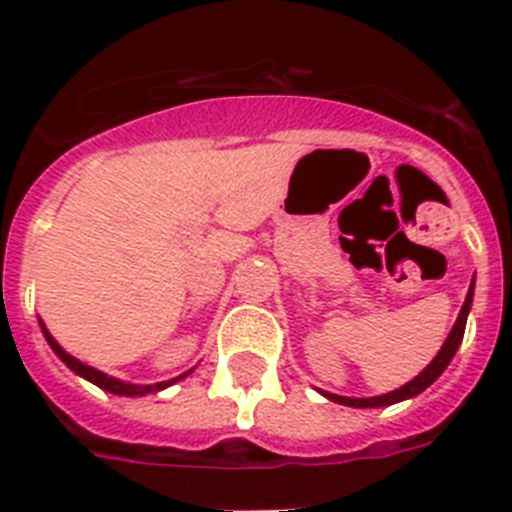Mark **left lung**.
<instances>
[{"instance_id": "8db88e82", "label": "left lung", "mask_w": 512, "mask_h": 512, "mask_svg": "<svg viewBox=\"0 0 512 512\" xmlns=\"http://www.w3.org/2000/svg\"><path fill=\"white\" fill-rule=\"evenodd\" d=\"M472 295H474V279H472V287H469L467 292V300H464V305H461L459 318H456L454 328H451L449 338H446V343H443L441 351L436 354V359L425 366L423 372H420L413 382L402 384L400 390L387 392V395H379V397H341V395H333V392H323V395L328 397V400L338 402V405H348V408H384V405H395V402L410 400V397L420 395L425 387H431V384L441 377L443 369H446V366L451 364V359H454L456 348H459L461 338H464V328H467V315H469V307H472Z\"/></svg>"}]
</instances>
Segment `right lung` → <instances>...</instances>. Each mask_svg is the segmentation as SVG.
Returning a JSON list of instances; mask_svg holds the SVG:
<instances>
[{
  "mask_svg": "<svg viewBox=\"0 0 512 512\" xmlns=\"http://www.w3.org/2000/svg\"><path fill=\"white\" fill-rule=\"evenodd\" d=\"M40 328H43V336H45V341L51 343L53 354H56L58 359L63 361V364L69 366L71 372H76V374H79V377L89 379V382H92V384H97V387H102V390L112 392V395L140 397V395H148V392H161V390H166V387H169V384L179 382V379H184V377H187V374H189V372H187V374H182V377L169 379V382H158V384H130V382H122V379L107 377V374H104V372H99V369H94V366L81 364L79 359H74V356H71V354H66V351H63V348L58 346L56 341H53V336H51V333H48V328H45V325H43V320H40Z\"/></svg>",
  "mask_w": 512,
  "mask_h": 512,
  "instance_id": "add662e5",
  "label": "right lung"
}]
</instances>
